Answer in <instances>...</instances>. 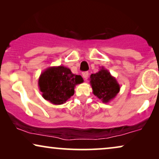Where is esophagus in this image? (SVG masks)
Here are the masks:
<instances>
[{
	"label": "esophagus",
	"mask_w": 159,
	"mask_h": 159,
	"mask_svg": "<svg viewBox=\"0 0 159 159\" xmlns=\"http://www.w3.org/2000/svg\"><path fill=\"white\" fill-rule=\"evenodd\" d=\"M82 75H83V77L85 78V79H86V78H87V77H88V75H89V73L87 71L84 72V73H82Z\"/></svg>",
	"instance_id": "34e87169"
}]
</instances>
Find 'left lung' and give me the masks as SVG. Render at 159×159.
<instances>
[{
  "mask_svg": "<svg viewBox=\"0 0 159 159\" xmlns=\"http://www.w3.org/2000/svg\"><path fill=\"white\" fill-rule=\"evenodd\" d=\"M89 80L93 94L103 103H108L120 92V87L117 80L104 67H102L97 73L92 74Z\"/></svg>",
  "mask_w": 159,
  "mask_h": 159,
  "instance_id": "left-lung-1",
  "label": "left lung"
}]
</instances>
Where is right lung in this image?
Returning a JSON list of instances; mask_svg holds the SVG:
<instances>
[{"label": "right lung", "mask_w": 159, "mask_h": 159, "mask_svg": "<svg viewBox=\"0 0 159 159\" xmlns=\"http://www.w3.org/2000/svg\"><path fill=\"white\" fill-rule=\"evenodd\" d=\"M84 82L81 75H75L65 66L49 67L39 78L42 97L54 105H62L74 94L76 85Z\"/></svg>", "instance_id": "add662e5"}]
</instances>
